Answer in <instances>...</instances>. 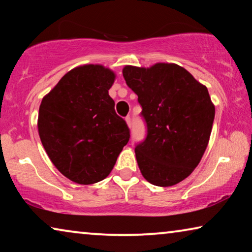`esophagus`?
Returning <instances> with one entry per match:
<instances>
[{
    "label": "esophagus",
    "mask_w": 252,
    "mask_h": 252,
    "mask_svg": "<svg viewBox=\"0 0 252 252\" xmlns=\"http://www.w3.org/2000/svg\"><path fill=\"white\" fill-rule=\"evenodd\" d=\"M126 122L127 126L131 127V125H132V123H131V118H130V117H126Z\"/></svg>",
    "instance_id": "obj_1"
}]
</instances>
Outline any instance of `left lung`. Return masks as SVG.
I'll list each match as a JSON object with an SVG mask.
<instances>
[{"label": "left lung", "instance_id": "8db88e82", "mask_svg": "<svg viewBox=\"0 0 252 252\" xmlns=\"http://www.w3.org/2000/svg\"><path fill=\"white\" fill-rule=\"evenodd\" d=\"M123 78L138 95L148 134L135 147L143 178L171 187L197 168L210 139L215 104L206 85L174 63L126 65Z\"/></svg>", "mask_w": 252, "mask_h": 252}]
</instances>
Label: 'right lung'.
<instances>
[{
	"mask_svg": "<svg viewBox=\"0 0 252 252\" xmlns=\"http://www.w3.org/2000/svg\"><path fill=\"white\" fill-rule=\"evenodd\" d=\"M114 80L116 73L101 64L76 66L42 99L41 142L55 168L79 185L108 177L129 141V127L109 95Z\"/></svg>",
	"mask_w": 252,
	"mask_h": 252,
	"instance_id": "obj_1",
	"label": "right lung"
}]
</instances>
